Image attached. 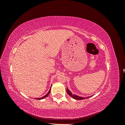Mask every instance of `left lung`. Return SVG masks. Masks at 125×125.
<instances>
[{
    "label": "left lung",
    "instance_id": "1",
    "mask_svg": "<svg viewBox=\"0 0 125 125\" xmlns=\"http://www.w3.org/2000/svg\"><path fill=\"white\" fill-rule=\"evenodd\" d=\"M67 93L69 95H70L71 97L73 98L74 99L76 100H83V99H88V98L92 96H88V97H80V96H78L77 95H75V94H72V93L70 92V91H69V90H68V89L67 88Z\"/></svg>",
    "mask_w": 125,
    "mask_h": 125
}]
</instances>
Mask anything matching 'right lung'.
<instances>
[{"instance_id":"obj_1","label":"right lung","mask_w":125,"mask_h":125,"mask_svg":"<svg viewBox=\"0 0 125 125\" xmlns=\"http://www.w3.org/2000/svg\"><path fill=\"white\" fill-rule=\"evenodd\" d=\"M51 88H50V91H49V92L47 93V94H46V95H44L43 97H41V98H36V99H36V100H42V99H44V98H45V97H47V96H48V95H49V94H50V92H51Z\"/></svg>"}]
</instances>
